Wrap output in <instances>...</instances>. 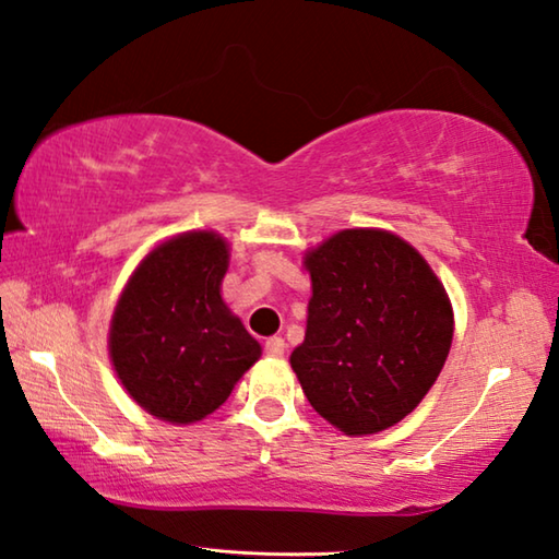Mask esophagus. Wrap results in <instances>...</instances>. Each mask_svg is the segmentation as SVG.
<instances>
[{
  "mask_svg": "<svg viewBox=\"0 0 559 559\" xmlns=\"http://www.w3.org/2000/svg\"><path fill=\"white\" fill-rule=\"evenodd\" d=\"M285 350H287L285 338H280V336H272V338L264 341V354L272 356V358H280V356H285Z\"/></svg>",
  "mask_w": 559,
  "mask_h": 559,
  "instance_id": "34e87169",
  "label": "esophagus"
}]
</instances>
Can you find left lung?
<instances>
[{
	"instance_id": "8db88e82",
	"label": "left lung",
	"mask_w": 559,
	"mask_h": 559,
	"mask_svg": "<svg viewBox=\"0 0 559 559\" xmlns=\"http://www.w3.org/2000/svg\"><path fill=\"white\" fill-rule=\"evenodd\" d=\"M305 264L314 295L289 358L301 390L341 432H383L442 373L454 334L447 292L423 254L385 230H341Z\"/></svg>"
}]
</instances>
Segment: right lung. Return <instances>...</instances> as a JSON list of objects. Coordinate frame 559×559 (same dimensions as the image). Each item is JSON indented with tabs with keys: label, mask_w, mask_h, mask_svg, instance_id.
I'll list each match as a JSON object with an SVG mask.
<instances>
[{
	"label": "right lung",
	"mask_w": 559,
	"mask_h": 559,
	"mask_svg": "<svg viewBox=\"0 0 559 559\" xmlns=\"http://www.w3.org/2000/svg\"><path fill=\"white\" fill-rule=\"evenodd\" d=\"M228 245L215 233H183L156 248L117 301L112 366L136 403L166 423H195L228 400L260 358L221 299Z\"/></svg>",
	"instance_id": "right-lung-1"
}]
</instances>
